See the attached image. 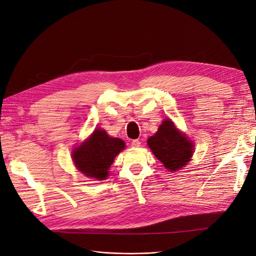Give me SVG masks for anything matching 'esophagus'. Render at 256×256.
<instances>
[{"label":"esophagus","instance_id":"esophagus-1","mask_svg":"<svg viewBox=\"0 0 256 256\" xmlns=\"http://www.w3.org/2000/svg\"><path fill=\"white\" fill-rule=\"evenodd\" d=\"M131 146H132V147H140L141 142L138 140H132V141H131Z\"/></svg>","mask_w":256,"mask_h":256}]
</instances>
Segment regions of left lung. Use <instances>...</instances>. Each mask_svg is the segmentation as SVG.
I'll return each instance as SVG.
<instances>
[{
  "label": "left lung",
  "mask_w": 256,
  "mask_h": 256,
  "mask_svg": "<svg viewBox=\"0 0 256 256\" xmlns=\"http://www.w3.org/2000/svg\"><path fill=\"white\" fill-rule=\"evenodd\" d=\"M147 145L170 172L180 171L187 166L194 152L192 141L170 118L162 122L157 132L147 140Z\"/></svg>",
  "instance_id": "8db88e82"
}]
</instances>
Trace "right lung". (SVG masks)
<instances>
[{
    "mask_svg": "<svg viewBox=\"0 0 256 256\" xmlns=\"http://www.w3.org/2000/svg\"><path fill=\"white\" fill-rule=\"evenodd\" d=\"M125 142L112 138L104 129H95L90 138L74 147L72 158L79 172L96 180H104L114 158L125 148Z\"/></svg>",
    "mask_w": 256,
    "mask_h": 256,
    "instance_id": "right-lung-1",
    "label": "right lung"
}]
</instances>
